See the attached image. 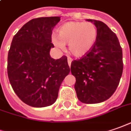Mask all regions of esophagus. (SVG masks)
<instances>
[{
	"mask_svg": "<svg viewBox=\"0 0 131 131\" xmlns=\"http://www.w3.org/2000/svg\"><path fill=\"white\" fill-rule=\"evenodd\" d=\"M72 59L71 58V57H67V62H68V64H69V66L70 67L71 66V63H72Z\"/></svg>",
	"mask_w": 131,
	"mask_h": 131,
	"instance_id": "obj_1",
	"label": "esophagus"
}]
</instances>
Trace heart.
<instances>
[{
    "label": "heart",
    "mask_w": 131,
    "mask_h": 131,
    "mask_svg": "<svg viewBox=\"0 0 131 131\" xmlns=\"http://www.w3.org/2000/svg\"><path fill=\"white\" fill-rule=\"evenodd\" d=\"M97 36V28L93 23L71 21L58 28L57 34L52 36V41L60 49L68 44L69 52L74 57H80L93 47Z\"/></svg>",
    "instance_id": "obj_1"
}]
</instances>
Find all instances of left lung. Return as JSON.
<instances>
[{"mask_svg": "<svg viewBox=\"0 0 131 131\" xmlns=\"http://www.w3.org/2000/svg\"><path fill=\"white\" fill-rule=\"evenodd\" d=\"M95 25L98 36L95 45L80 59L71 64L76 78L74 89L83 103L95 104L109 99L121 78L123 52L117 36L100 21L87 19Z\"/></svg>", "mask_w": 131, "mask_h": 131, "instance_id": "8db88e82", "label": "left lung"}]
</instances>
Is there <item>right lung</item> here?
Returning a JSON list of instances; mask_svg holds the SVG:
<instances>
[{"label":"right lung","mask_w":131,"mask_h":131,"mask_svg":"<svg viewBox=\"0 0 131 131\" xmlns=\"http://www.w3.org/2000/svg\"><path fill=\"white\" fill-rule=\"evenodd\" d=\"M60 17H41L27 22L13 36L8 54V76L17 96L26 104L43 107L54 104L70 69L67 57L49 54L52 30Z\"/></svg>","instance_id":"add662e5"}]
</instances>
